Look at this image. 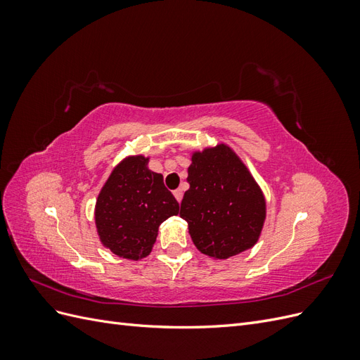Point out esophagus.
Segmentation results:
<instances>
[{"label": "esophagus", "instance_id": "1", "mask_svg": "<svg viewBox=\"0 0 360 360\" xmlns=\"http://www.w3.org/2000/svg\"><path fill=\"white\" fill-rule=\"evenodd\" d=\"M174 197H176V200L180 202V201H181V198H183V191H181V189L174 191Z\"/></svg>", "mask_w": 360, "mask_h": 360}]
</instances>
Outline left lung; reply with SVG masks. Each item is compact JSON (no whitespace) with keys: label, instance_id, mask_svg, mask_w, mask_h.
I'll return each mask as SVG.
<instances>
[{"label":"left lung","instance_id":"left-lung-1","mask_svg":"<svg viewBox=\"0 0 360 360\" xmlns=\"http://www.w3.org/2000/svg\"><path fill=\"white\" fill-rule=\"evenodd\" d=\"M191 188L180 217L193 245L213 259H226L254 248L267 214L266 197L245 162L225 143L191 151Z\"/></svg>","mask_w":360,"mask_h":360}]
</instances>
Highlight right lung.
Here are the masks:
<instances>
[{"label": "right lung", "mask_w": 360, "mask_h": 360, "mask_svg": "<svg viewBox=\"0 0 360 360\" xmlns=\"http://www.w3.org/2000/svg\"><path fill=\"white\" fill-rule=\"evenodd\" d=\"M150 156L129 155L120 160L97 195L96 231L103 248L120 258L138 261L150 255L159 226L179 214V202L148 168Z\"/></svg>", "instance_id": "1"}]
</instances>
